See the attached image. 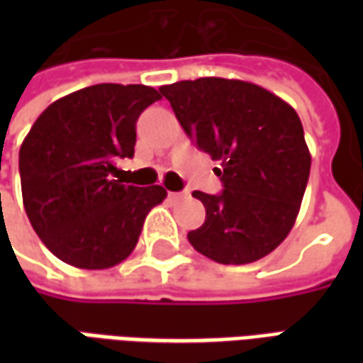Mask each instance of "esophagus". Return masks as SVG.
<instances>
[{
	"label": "esophagus",
	"instance_id": "34e87169",
	"mask_svg": "<svg viewBox=\"0 0 363 363\" xmlns=\"http://www.w3.org/2000/svg\"><path fill=\"white\" fill-rule=\"evenodd\" d=\"M169 198L173 202H181V200H186L189 198V192H169Z\"/></svg>",
	"mask_w": 363,
	"mask_h": 363
}]
</instances>
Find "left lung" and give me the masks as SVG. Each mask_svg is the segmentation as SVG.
I'll list each match as a JSON object with an SVG mask.
<instances>
[{
	"label": "left lung",
	"mask_w": 363,
	"mask_h": 363,
	"mask_svg": "<svg viewBox=\"0 0 363 363\" xmlns=\"http://www.w3.org/2000/svg\"><path fill=\"white\" fill-rule=\"evenodd\" d=\"M198 150L221 161L220 194L194 190L206 208L190 245L220 264L267 257L296 223L311 171L297 112L255 83L200 77L159 87Z\"/></svg>",
	"instance_id": "1"
}]
</instances>
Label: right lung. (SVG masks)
<instances>
[{
    "mask_svg": "<svg viewBox=\"0 0 363 363\" xmlns=\"http://www.w3.org/2000/svg\"><path fill=\"white\" fill-rule=\"evenodd\" d=\"M161 93L147 85L99 83L62 96L36 118L19 151L23 204L48 251L75 268L103 270L134 251L159 184L120 181L135 122Z\"/></svg>",
    "mask_w": 363,
    "mask_h": 363,
    "instance_id": "right-lung-1",
    "label": "right lung"
}]
</instances>
